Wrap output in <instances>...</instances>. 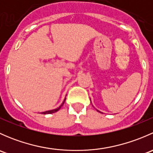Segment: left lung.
Segmentation results:
<instances>
[{
  "label": "left lung",
  "mask_w": 153,
  "mask_h": 153,
  "mask_svg": "<svg viewBox=\"0 0 153 153\" xmlns=\"http://www.w3.org/2000/svg\"><path fill=\"white\" fill-rule=\"evenodd\" d=\"M97 111H98V112H100V111H98V109H97Z\"/></svg>",
  "instance_id": "8db88e82"
}]
</instances>
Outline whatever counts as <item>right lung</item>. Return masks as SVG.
<instances>
[{
	"mask_svg": "<svg viewBox=\"0 0 153 153\" xmlns=\"http://www.w3.org/2000/svg\"><path fill=\"white\" fill-rule=\"evenodd\" d=\"M65 100H66V98L64 99V102L62 103V104H61V105L58 108H57V109H52V110H49V111H46V112H43L42 114H44V115H45V114H52V113H54V112H56L57 111H58L60 109H61V106H63V104H64V102H65Z\"/></svg>",
	"mask_w": 153,
	"mask_h": 153,
	"instance_id": "right-lung-1",
	"label": "right lung"
}]
</instances>
